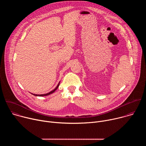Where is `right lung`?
<instances>
[{
	"mask_svg": "<svg viewBox=\"0 0 146 146\" xmlns=\"http://www.w3.org/2000/svg\"><path fill=\"white\" fill-rule=\"evenodd\" d=\"M59 83H60V82L58 83V86L56 87V88H55L54 90H53L52 91H51V92H48V93H47V94H40V95H38V94H32L33 95H35V96H44L49 95L52 94L53 92H54L58 89V87H59Z\"/></svg>",
	"mask_w": 146,
	"mask_h": 146,
	"instance_id": "1",
	"label": "right lung"
}]
</instances>
